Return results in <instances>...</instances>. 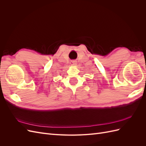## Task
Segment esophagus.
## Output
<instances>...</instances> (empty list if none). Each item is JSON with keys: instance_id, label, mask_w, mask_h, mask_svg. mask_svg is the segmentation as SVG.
I'll return each mask as SVG.
<instances>
[{"instance_id": "1", "label": "esophagus", "mask_w": 146, "mask_h": 146, "mask_svg": "<svg viewBox=\"0 0 146 146\" xmlns=\"http://www.w3.org/2000/svg\"><path fill=\"white\" fill-rule=\"evenodd\" d=\"M71 64L72 65H76L77 64V61L75 60H72L71 61Z\"/></svg>"}]
</instances>
